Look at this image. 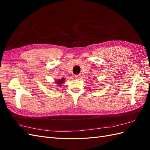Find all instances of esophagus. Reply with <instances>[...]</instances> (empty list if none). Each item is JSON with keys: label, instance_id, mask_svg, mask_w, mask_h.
<instances>
[{"label": "esophagus", "instance_id": "obj_1", "mask_svg": "<svg viewBox=\"0 0 150 150\" xmlns=\"http://www.w3.org/2000/svg\"><path fill=\"white\" fill-rule=\"evenodd\" d=\"M74 77H75V78H76V79H79L81 78V76L80 74H76V75H75V76H74Z\"/></svg>", "mask_w": 150, "mask_h": 150}]
</instances>
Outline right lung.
Masks as SVG:
<instances>
[{
	"label": "right lung",
	"instance_id": "add662e5",
	"mask_svg": "<svg viewBox=\"0 0 150 150\" xmlns=\"http://www.w3.org/2000/svg\"><path fill=\"white\" fill-rule=\"evenodd\" d=\"M65 81V79L64 78H62L61 79H59L57 80V84L59 85V86H61V84H62V83H64V81Z\"/></svg>",
	"mask_w": 150,
	"mask_h": 150
}]
</instances>
